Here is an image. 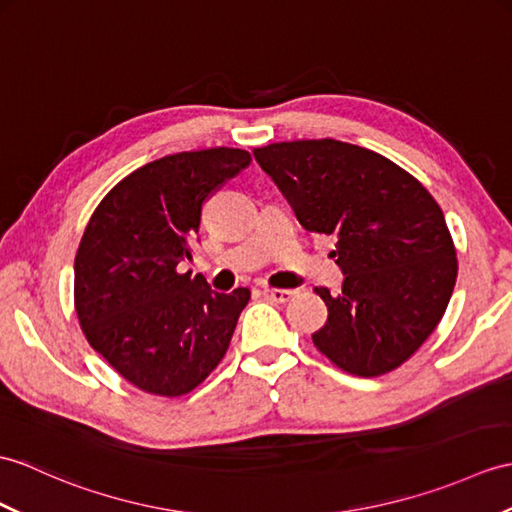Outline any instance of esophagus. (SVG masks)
<instances>
[{
    "label": "esophagus",
    "mask_w": 512,
    "mask_h": 512,
    "mask_svg": "<svg viewBox=\"0 0 512 512\" xmlns=\"http://www.w3.org/2000/svg\"><path fill=\"white\" fill-rule=\"evenodd\" d=\"M261 294H264L268 301H275V303H288L296 292H294V290H281V288H264V290H261Z\"/></svg>",
    "instance_id": "obj_1"
}]
</instances>
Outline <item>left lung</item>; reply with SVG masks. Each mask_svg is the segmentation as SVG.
I'll return each instance as SVG.
<instances>
[{"mask_svg":"<svg viewBox=\"0 0 512 512\" xmlns=\"http://www.w3.org/2000/svg\"><path fill=\"white\" fill-rule=\"evenodd\" d=\"M307 231L334 235L344 281L312 336L342 371L377 377L406 362L432 334L454 292L458 261L441 207L382 154L336 139L255 148Z\"/></svg>","mask_w":512,"mask_h":512,"instance_id":"8db88e82","label":"left lung"}]
</instances>
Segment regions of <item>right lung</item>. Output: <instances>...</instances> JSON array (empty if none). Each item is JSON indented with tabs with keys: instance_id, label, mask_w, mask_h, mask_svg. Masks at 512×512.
<instances>
[{
	"instance_id": "right-lung-1",
	"label": "right lung",
	"mask_w": 512,
	"mask_h": 512,
	"mask_svg": "<svg viewBox=\"0 0 512 512\" xmlns=\"http://www.w3.org/2000/svg\"><path fill=\"white\" fill-rule=\"evenodd\" d=\"M237 148L178 152L117 183L93 211L74 261V303L91 347L152 395L194 390L220 364L251 290L222 294L178 272L216 189L244 170Z\"/></svg>"
}]
</instances>
